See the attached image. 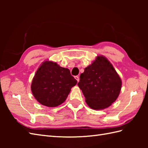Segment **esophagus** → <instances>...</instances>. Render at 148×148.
Wrapping results in <instances>:
<instances>
[{
    "label": "esophagus",
    "instance_id": "1",
    "mask_svg": "<svg viewBox=\"0 0 148 148\" xmlns=\"http://www.w3.org/2000/svg\"><path fill=\"white\" fill-rule=\"evenodd\" d=\"M74 77H75V79L77 80V82H79V77L78 76H75Z\"/></svg>",
    "mask_w": 148,
    "mask_h": 148
}]
</instances>
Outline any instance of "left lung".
I'll list each match as a JSON object with an SVG mask.
<instances>
[{
    "instance_id": "8db88e82",
    "label": "left lung",
    "mask_w": 148,
    "mask_h": 148,
    "mask_svg": "<svg viewBox=\"0 0 148 148\" xmlns=\"http://www.w3.org/2000/svg\"><path fill=\"white\" fill-rule=\"evenodd\" d=\"M78 86L86 102L95 110L104 109L116 101L121 91V80L108 59L97 56L80 75Z\"/></svg>"
}]
</instances>
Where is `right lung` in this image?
I'll return each mask as SVG.
<instances>
[{"label":"right lung","instance_id":"right-lung-1","mask_svg":"<svg viewBox=\"0 0 148 148\" xmlns=\"http://www.w3.org/2000/svg\"><path fill=\"white\" fill-rule=\"evenodd\" d=\"M76 83V79L71 76L69 69L46 60L36 71L31 84V90L40 103L54 108L65 102Z\"/></svg>","mask_w":148,"mask_h":148}]
</instances>
